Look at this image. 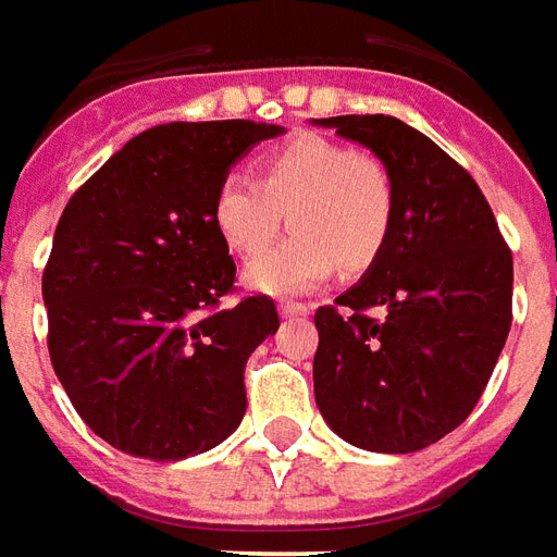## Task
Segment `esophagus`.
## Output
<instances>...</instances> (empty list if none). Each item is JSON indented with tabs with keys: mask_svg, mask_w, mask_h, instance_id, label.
Listing matches in <instances>:
<instances>
[{
	"mask_svg": "<svg viewBox=\"0 0 557 557\" xmlns=\"http://www.w3.org/2000/svg\"><path fill=\"white\" fill-rule=\"evenodd\" d=\"M308 311H311L308 302H296V299H282L278 302V314L282 318H299V314H308Z\"/></svg>",
	"mask_w": 557,
	"mask_h": 557,
	"instance_id": "esophagus-1",
	"label": "esophagus"
}]
</instances>
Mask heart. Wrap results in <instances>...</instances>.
<instances>
[{"mask_svg": "<svg viewBox=\"0 0 557 557\" xmlns=\"http://www.w3.org/2000/svg\"><path fill=\"white\" fill-rule=\"evenodd\" d=\"M294 237L249 263L261 294H306L338 270L364 273L383 258L395 228V181L373 153L302 133L261 162V186L239 174L219 184L210 219L243 258L275 239L282 219Z\"/></svg>", "mask_w": 557, "mask_h": 557, "instance_id": "1", "label": "heart"}]
</instances>
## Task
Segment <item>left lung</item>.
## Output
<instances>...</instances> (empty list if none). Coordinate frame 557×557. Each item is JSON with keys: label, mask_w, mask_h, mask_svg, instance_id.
I'll return each instance as SVG.
<instances>
[{"label": "left lung", "mask_w": 557, "mask_h": 557, "mask_svg": "<svg viewBox=\"0 0 557 557\" xmlns=\"http://www.w3.org/2000/svg\"><path fill=\"white\" fill-rule=\"evenodd\" d=\"M320 124L385 162L395 228L362 282L314 314V397L341 440L412 454L484 395L513 320V255L472 174L424 133L392 115Z\"/></svg>", "instance_id": "8db88e82"}]
</instances>
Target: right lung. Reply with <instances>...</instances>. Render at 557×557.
I'll list each match as a JSON object with an SVG mask.
<instances>
[{
    "instance_id": "add662e5",
    "label": "right lung",
    "mask_w": 557,
    "mask_h": 557,
    "mask_svg": "<svg viewBox=\"0 0 557 557\" xmlns=\"http://www.w3.org/2000/svg\"><path fill=\"white\" fill-rule=\"evenodd\" d=\"M284 133L174 121L129 139L64 207L44 267L52 371L97 436L129 457L184 460L246 416V362L275 335L270 296L234 294L210 207L231 165Z\"/></svg>"
}]
</instances>
